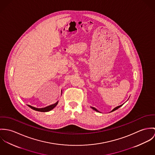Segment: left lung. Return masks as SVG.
<instances>
[{
  "mask_svg": "<svg viewBox=\"0 0 155 155\" xmlns=\"http://www.w3.org/2000/svg\"><path fill=\"white\" fill-rule=\"evenodd\" d=\"M122 105H123V104H121V105H120V106H117V107H115V108H114V109H112V110H111V111H110V112H114V111H115V110H117V109H118V108H120V106H122ZM91 109H93V110H95V111H96V112H99V110H97V109H96V108H95V107H91Z\"/></svg>",
  "mask_w": 155,
  "mask_h": 155,
  "instance_id": "8db88e82",
  "label": "left lung"
}]
</instances>
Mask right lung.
Instances as JSON below:
<instances>
[{
  "mask_svg": "<svg viewBox=\"0 0 155 155\" xmlns=\"http://www.w3.org/2000/svg\"><path fill=\"white\" fill-rule=\"evenodd\" d=\"M61 93H62V92ZM58 102H59V101H57L56 103H54V104H52L51 105L48 106H46V107H43V108H37V107H33V106H30V105H29V104H28V106H29L30 108H31L32 109L35 110L39 111V112H49V111L52 110L53 108H54V107L57 106Z\"/></svg>",
  "mask_w": 155,
  "mask_h": 155,
  "instance_id": "add662e5",
  "label": "right lung"
}]
</instances>
